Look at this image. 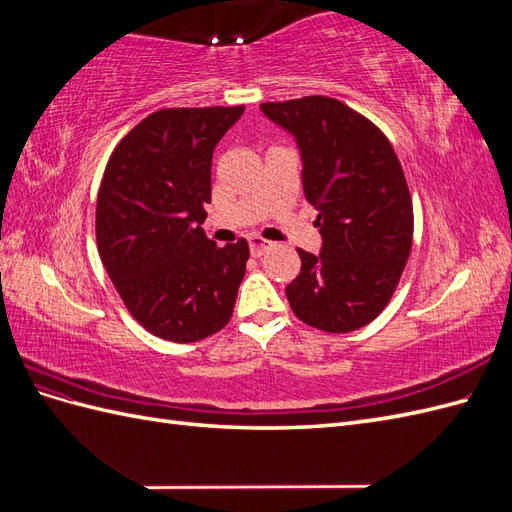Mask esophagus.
Masks as SVG:
<instances>
[{
    "label": "esophagus",
    "instance_id": "obj_1",
    "mask_svg": "<svg viewBox=\"0 0 512 512\" xmlns=\"http://www.w3.org/2000/svg\"><path fill=\"white\" fill-rule=\"evenodd\" d=\"M269 247H271V241L262 239L260 235H252L250 237V252H252V256H262V254L269 250Z\"/></svg>",
    "mask_w": 512,
    "mask_h": 512
}]
</instances>
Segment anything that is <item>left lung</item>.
<instances>
[{
	"label": "left lung",
	"instance_id": "obj_1",
	"mask_svg": "<svg viewBox=\"0 0 512 512\" xmlns=\"http://www.w3.org/2000/svg\"><path fill=\"white\" fill-rule=\"evenodd\" d=\"M294 134L303 190L318 211L320 256L297 250L301 273L286 286L299 320L327 333H350L389 305L412 250V196L384 132L348 104L305 96L260 104Z\"/></svg>",
	"mask_w": 512,
	"mask_h": 512
}]
</instances>
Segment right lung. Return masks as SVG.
Returning <instances> with one entry per match:
<instances>
[{"label": "right lung", "instance_id": "right-lung-1", "mask_svg": "<svg viewBox=\"0 0 512 512\" xmlns=\"http://www.w3.org/2000/svg\"><path fill=\"white\" fill-rule=\"evenodd\" d=\"M245 106L160 108L121 138L96 205L102 265L151 335L192 344L222 331L250 258L245 239L205 237L211 158Z\"/></svg>", "mask_w": 512, "mask_h": 512}]
</instances>
